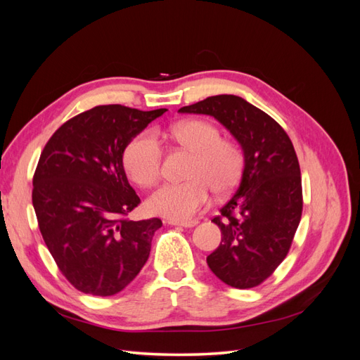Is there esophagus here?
Wrapping results in <instances>:
<instances>
[{"label":"esophagus","instance_id":"obj_1","mask_svg":"<svg viewBox=\"0 0 360 360\" xmlns=\"http://www.w3.org/2000/svg\"><path fill=\"white\" fill-rule=\"evenodd\" d=\"M169 225H174V226H184V228H192L197 225L198 222L197 221H184V222H180V221H168Z\"/></svg>","mask_w":360,"mask_h":360}]
</instances>
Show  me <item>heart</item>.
Returning a JSON list of instances; mask_svg holds the SVG:
<instances>
[{
    "label": "heart",
    "mask_w": 360,
    "mask_h": 360,
    "mask_svg": "<svg viewBox=\"0 0 360 360\" xmlns=\"http://www.w3.org/2000/svg\"><path fill=\"white\" fill-rule=\"evenodd\" d=\"M171 136L195 153L188 171L189 180L165 184L151 195V213L172 221H191L210 202L212 192L230 195L240 184L246 158L240 144L222 138L219 127L207 120H184L171 127ZM123 165L138 186L153 188L162 177L163 148L158 138L146 130L129 141Z\"/></svg>",
    "instance_id": "1"
}]
</instances>
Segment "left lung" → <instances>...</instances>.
<instances>
[{"label":"left lung","instance_id":"obj_1","mask_svg":"<svg viewBox=\"0 0 360 360\" xmlns=\"http://www.w3.org/2000/svg\"><path fill=\"white\" fill-rule=\"evenodd\" d=\"M179 112L214 117L245 151L240 186L212 219L222 242L207 264L226 285L254 288L284 261L302 217L300 167L291 139L270 115L233 94L207 97Z\"/></svg>","mask_w":360,"mask_h":360}]
</instances>
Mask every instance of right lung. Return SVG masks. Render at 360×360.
I'll return each instance as SVG.
<instances>
[{
	"label": "right lung",
	"instance_id": "obj_1",
	"mask_svg": "<svg viewBox=\"0 0 360 360\" xmlns=\"http://www.w3.org/2000/svg\"><path fill=\"white\" fill-rule=\"evenodd\" d=\"M165 111L94 106L61 124L43 148L32 205L43 240L76 290L114 296L148 259L162 221L127 217L141 200L127 181L123 151Z\"/></svg>",
	"mask_w": 360,
	"mask_h": 360
}]
</instances>
